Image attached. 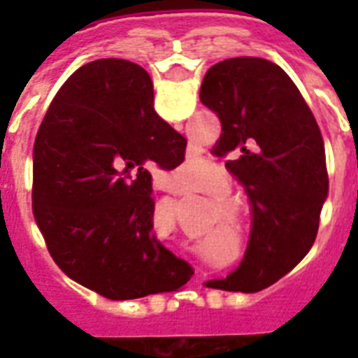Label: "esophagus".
<instances>
[{
  "label": "esophagus",
  "mask_w": 358,
  "mask_h": 358,
  "mask_svg": "<svg viewBox=\"0 0 358 358\" xmlns=\"http://www.w3.org/2000/svg\"><path fill=\"white\" fill-rule=\"evenodd\" d=\"M163 192H171V194H176V192H174V187H163Z\"/></svg>",
  "instance_id": "obj_1"
}]
</instances>
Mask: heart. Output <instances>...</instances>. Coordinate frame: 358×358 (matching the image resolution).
<instances>
[{
	"label": "heart",
	"instance_id": "obj_1",
	"mask_svg": "<svg viewBox=\"0 0 358 358\" xmlns=\"http://www.w3.org/2000/svg\"><path fill=\"white\" fill-rule=\"evenodd\" d=\"M207 166H209V161H205L203 157H186L182 163L178 164V172H184V174H203V172H207ZM209 178L213 180V184L215 186H222L228 182V174H226L222 169H218V166H213V171L209 172Z\"/></svg>",
	"mask_w": 358,
	"mask_h": 358
}]
</instances>
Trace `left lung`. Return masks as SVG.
Wrapping results in <instances>:
<instances>
[{
    "mask_svg": "<svg viewBox=\"0 0 358 358\" xmlns=\"http://www.w3.org/2000/svg\"><path fill=\"white\" fill-rule=\"evenodd\" d=\"M199 99L222 124L213 148L245 186L253 228L243 261L213 285L261 292L307 255L328 197L320 128L303 95L280 66L259 57H234L205 74Z\"/></svg>",
    "mask_w": 358,
    "mask_h": 358,
    "instance_id": "8db88e82",
    "label": "left lung"
}]
</instances>
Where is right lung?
<instances>
[{"instance_id":"add662e5","label":"right lung","mask_w":358,"mask_h":358,"mask_svg":"<svg viewBox=\"0 0 358 358\" xmlns=\"http://www.w3.org/2000/svg\"><path fill=\"white\" fill-rule=\"evenodd\" d=\"M184 151L140 65L97 59L71 74L32 151V210L59 268L115 301L186 284L189 264L153 236L151 197V171L176 169Z\"/></svg>"}]
</instances>
